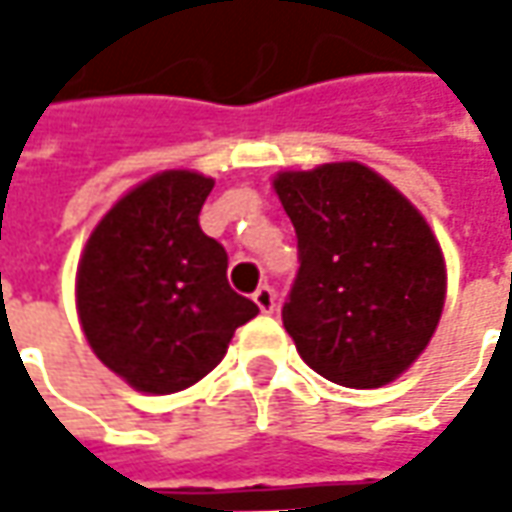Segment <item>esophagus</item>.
I'll return each instance as SVG.
<instances>
[{
	"instance_id": "esophagus-1",
	"label": "esophagus",
	"mask_w": 512,
	"mask_h": 512,
	"mask_svg": "<svg viewBox=\"0 0 512 512\" xmlns=\"http://www.w3.org/2000/svg\"><path fill=\"white\" fill-rule=\"evenodd\" d=\"M253 302L259 305V310H262V313H273V307H276V293H273V287L270 285L256 287V293H253Z\"/></svg>"
}]
</instances>
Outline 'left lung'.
<instances>
[{
  "mask_svg": "<svg viewBox=\"0 0 512 512\" xmlns=\"http://www.w3.org/2000/svg\"><path fill=\"white\" fill-rule=\"evenodd\" d=\"M273 187L299 239L282 307L299 356L356 390L399 379L442 319L447 270L430 225L359 162L285 170Z\"/></svg>",
  "mask_w": 512,
  "mask_h": 512,
  "instance_id": "8db88e82",
  "label": "left lung"
}]
</instances>
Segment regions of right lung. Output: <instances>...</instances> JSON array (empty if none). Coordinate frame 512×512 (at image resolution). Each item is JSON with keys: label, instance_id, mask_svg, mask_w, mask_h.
Listing matches in <instances>:
<instances>
[{"label": "right lung", "instance_id": "right-lung-1", "mask_svg": "<svg viewBox=\"0 0 512 512\" xmlns=\"http://www.w3.org/2000/svg\"><path fill=\"white\" fill-rule=\"evenodd\" d=\"M213 179L165 170L93 227L76 270V310L99 362L168 396L222 362L259 307L227 285V253L199 227Z\"/></svg>", "mask_w": 512, "mask_h": 512}]
</instances>
